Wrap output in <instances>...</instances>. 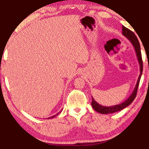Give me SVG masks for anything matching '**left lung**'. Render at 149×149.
<instances>
[{
    "label": "left lung",
    "mask_w": 149,
    "mask_h": 149,
    "mask_svg": "<svg viewBox=\"0 0 149 149\" xmlns=\"http://www.w3.org/2000/svg\"><path fill=\"white\" fill-rule=\"evenodd\" d=\"M122 34L124 36L125 38H127V39L130 41L132 45H133L134 50L136 51V56L139 63L140 65V75L138 77L136 84L134 89L132 93L131 94V95L129 96V98L127 100H125L124 102H121V103L119 104H116V105L113 106H110V107H105L100 105V104H98L96 100L94 99V98L92 96V106L93 108L95 109L96 111L99 113L101 114H109V113H113L119 111L127 107V106H129L132 102H133V100H134V98L136 96L137 91L138 85H139V82L140 80V77L142 74V70H143V65H142V55H141V51H140V46L139 41L137 38L136 36L135 35V33L133 32H132L131 30H130L129 29L125 28V26H122Z\"/></svg>",
    "instance_id": "1"
}]
</instances>
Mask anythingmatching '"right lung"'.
<instances>
[{
  "mask_svg": "<svg viewBox=\"0 0 149 149\" xmlns=\"http://www.w3.org/2000/svg\"><path fill=\"white\" fill-rule=\"evenodd\" d=\"M61 111H60V112H61ZM60 112H59V113H60ZM58 113L57 114L54 115V116H52V117H49V118H48V119H52V118H53V117H55L56 116H57V115H58V113Z\"/></svg>",
  "mask_w": 149,
  "mask_h": 149,
  "instance_id": "add662e5",
  "label": "right lung"
}]
</instances>
